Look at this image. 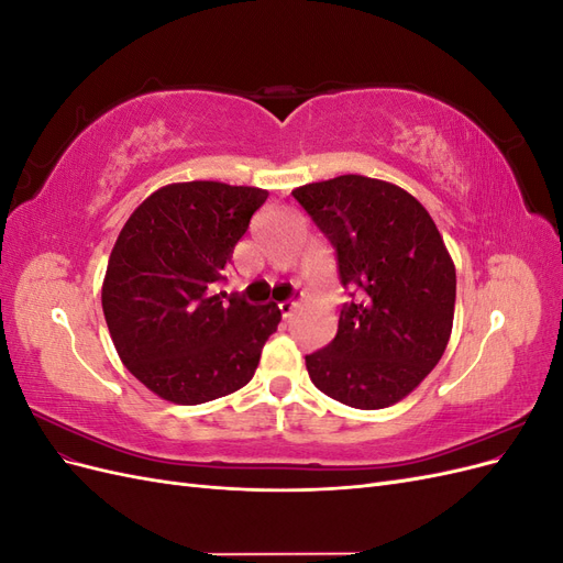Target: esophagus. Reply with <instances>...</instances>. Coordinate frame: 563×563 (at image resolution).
I'll list each match as a JSON object with an SVG mask.
<instances>
[{"mask_svg":"<svg viewBox=\"0 0 563 563\" xmlns=\"http://www.w3.org/2000/svg\"><path fill=\"white\" fill-rule=\"evenodd\" d=\"M296 308H298V302H296V300H291V298L284 300V302H279V312H282V317H284V319L291 317Z\"/></svg>","mask_w":563,"mask_h":563,"instance_id":"obj_1","label":"esophagus"}]
</instances>
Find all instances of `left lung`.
<instances>
[{
    "mask_svg": "<svg viewBox=\"0 0 563 563\" xmlns=\"http://www.w3.org/2000/svg\"><path fill=\"white\" fill-rule=\"evenodd\" d=\"M335 249L350 302L327 347L305 356L310 380L352 408H385L413 391L444 354L455 267L422 203L401 187L338 176L291 192Z\"/></svg>",
    "mask_w": 563,
    "mask_h": 563,
    "instance_id": "1",
    "label": "left lung"
}]
</instances>
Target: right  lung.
I'll use <instances>...</instances> for the list:
<instances>
[{"mask_svg":"<svg viewBox=\"0 0 563 563\" xmlns=\"http://www.w3.org/2000/svg\"><path fill=\"white\" fill-rule=\"evenodd\" d=\"M267 190L216 180L152 192L117 236L103 314L119 360L162 399L195 406L244 387L277 331L275 302L216 294Z\"/></svg>","mask_w":563,"mask_h":563,"instance_id":"obj_1","label":"right lung"}]
</instances>
